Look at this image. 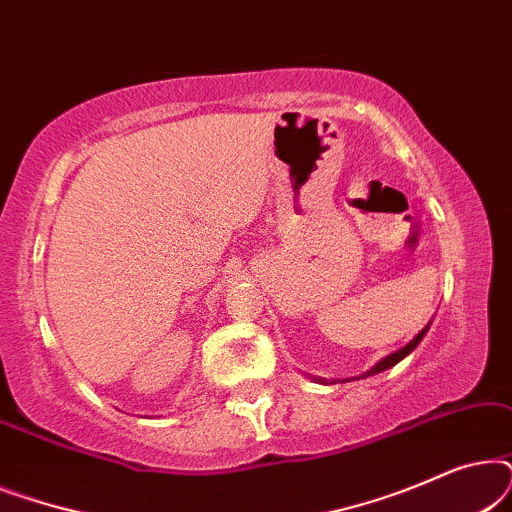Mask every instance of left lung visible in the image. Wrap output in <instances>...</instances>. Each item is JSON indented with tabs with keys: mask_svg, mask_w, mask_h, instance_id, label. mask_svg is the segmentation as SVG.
<instances>
[{
	"mask_svg": "<svg viewBox=\"0 0 512 512\" xmlns=\"http://www.w3.org/2000/svg\"><path fill=\"white\" fill-rule=\"evenodd\" d=\"M429 326H431V321H429V324H426V326L422 328V331H419V333L415 335V338H412V340L408 342V345H405V347H401V349H398V352H394V354L384 356V359H382V361H377V363H375V366H373V368H370V370H366V373H363L361 377H370V375H377V373H382V370H387V368H391V366H396V363H398V361H403V359H405V356H408V354L412 352V349H415V347L419 345V342H422V338H424V335H426V331H429ZM314 380H317V382H324V380H321V377H314ZM356 380H359V377H356Z\"/></svg>",
	"mask_w": 512,
	"mask_h": 512,
	"instance_id": "obj_1",
	"label": "left lung"
}]
</instances>
